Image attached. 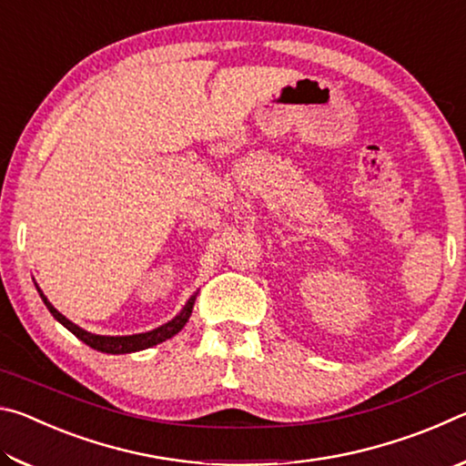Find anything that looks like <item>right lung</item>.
<instances>
[{
	"instance_id": "obj_1",
	"label": "right lung",
	"mask_w": 466,
	"mask_h": 466,
	"mask_svg": "<svg viewBox=\"0 0 466 466\" xmlns=\"http://www.w3.org/2000/svg\"><path fill=\"white\" fill-rule=\"evenodd\" d=\"M38 294H41L46 309H49V312L61 322L63 327L72 330V333L77 339H82V341L86 345H90L92 350H98V351H105V353H131V351L147 350V347L167 341V339L175 337L178 330L187 325V320H188V317H191V312H193V304H195V296H193L191 299H188L187 306L183 309V312H180L178 317H175L170 322H167V325H162V327H157L154 330H149V333H139V335H129V337H102V335H92V333H88V330H84V329H80L77 325H74L72 320H67L61 312H57V310L53 309L51 302L43 296L41 289H38Z\"/></svg>"
}]
</instances>
